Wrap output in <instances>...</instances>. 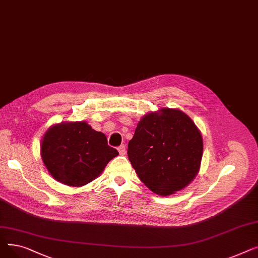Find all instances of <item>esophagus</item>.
Here are the masks:
<instances>
[{"instance_id":"1","label":"esophagus","mask_w":258,"mask_h":258,"mask_svg":"<svg viewBox=\"0 0 258 258\" xmlns=\"http://www.w3.org/2000/svg\"><path fill=\"white\" fill-rule=\"evenodd\" d=\"M118 152H119V154H120V155H125L126 150H125V146H124V144H122V145H120V146L118 147Z\"/></svg>"}]
</instances>
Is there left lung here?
<instances>
[{
	"label": "left lung",
	"mask_w": 258,
	"mask_h": 258,
	"mask_svg": "<svg viewBox=\"0 0 258 258\" xmlns=\"http://www.w3.org/2000/svg\"><path fill=\"white\" fill-rule=\"evenodd\" d=\"M127 156L139 179L157 195L169 196L190 183L203 156L195 122L175 108L145 115L128 142Z\"/></svg>",
	"instance_id": "left-lung-1"
}]
</instances>
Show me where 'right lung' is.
<instances>
[{
	"mask_svg": "<svg viewBox=\"0 0 258 258\" xmlns=\"http://www.w3.org/2000/svg\"><path fill=\"white\" fill-rule=\"evenodd\" d=\"M45 166L56 181L73 187L84 186L103 171L119 153L107 145L105 135L87 122H61L51 126L40 145Z\"/></svg>",
	"mask_w": 258,
	"mask_h": 258,
	"instance_id": "1",
	"label": "right lung"
}]
</instances>
